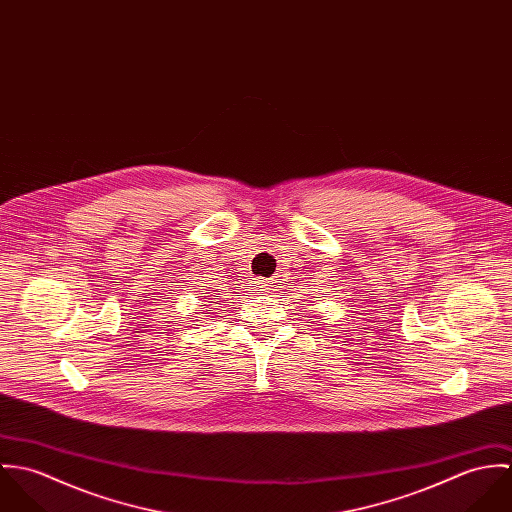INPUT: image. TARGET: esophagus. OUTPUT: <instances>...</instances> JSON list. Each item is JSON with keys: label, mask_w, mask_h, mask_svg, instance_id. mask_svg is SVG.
Here are the masks:
<instances>
[{"label": "esophagus", "mask_w": 512, "mask_h": 512, "mask_svg": "<svg viewBox=\"0 0 512 512\" xmlns=\"http://www.w3.org/2000/svg\"><path fill=\"white\" fill-rule=\"evenodd\" d=\"M258 288H262V292H270L272 290V282H264V280H258Z\"/></svg>", "instance_id": "obj_1"}]
</instances>
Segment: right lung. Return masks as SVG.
Masks as SVG:
<instances>
[{
    "label": "right lung",
    "instance_id": "obj_1",
    "mask_svg": "<svg viewBox=\"0 0 512 512\" xmlns=\"http://www.w3.org/2000/svg\"><path fill=\"white\" fill-rule=\"evenodd\" d=\"M217 297H219V295H217Z\"/></svg>",
    "mask_w": 512,
    "mask_h": 512
}]
</instances>
